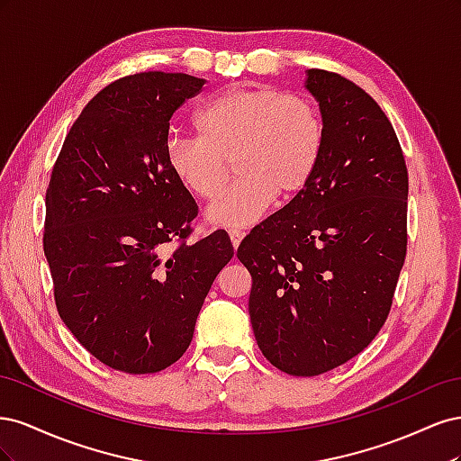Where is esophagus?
Returning a JSON list of instances; mask_svg holds the SVG:
<instances>
[{"label":"esophagus","instance_id":"1","mask_svg":"<svg viewBox=\"0 0 461 461\" xmlns=\"http://www.w3.org/2000/svg\"><path fill=\"white\" fill-rule=\"evenodd\" d=\"M229 236H230L232 248L236 249V248L240 246V242H242V239H244V232H242V230H239V229H230V230H229Z\"/></svg>","mask_w":461,"mask_h":461}]
</instances>
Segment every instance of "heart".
<instances>
[{
    "mask_svg": "<svg viewBox=\"0 0 461 461\" xmlns=\"http://www.w3.org/2000/svg\"><path fill=\"white\" fill-rule=\"evenodd\" d=\"M196 127L200 136L167 138L165 159L180 186L205 202L224 187L233 161L240 180L207 209L221 227L252 225L275 196H300L323 156V119L302 94L229 86L203 105Z\"/></svg>",
    "mask_w": 461,
    "mask_h": 461,
    "instance_id": "b5f03b06",
    "label": "heart"
}]
</instances>
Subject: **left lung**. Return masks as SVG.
Masks as SVG:
<instances>
[{"mask_svg": "<svg viewBox=\"0 0 461 461\" xmlns=\"http://www.w3.org/2000/svg\"><path fill=\"white\" fill-rule=\"evenodd\" d=\"M325 146L305 190L239 246L261 354L315 376L364 352L393 305L408 248V169L384 111L352 80L310 68Z\"/></svg>", "mask_w": 461, "mask_h": 461, "instance_id": "left-lung-1", "label": "left lung"}]
</instances>
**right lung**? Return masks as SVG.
<instances>
[{
    "mask_svg": "<svg viewBox=\"0 0 461 461\" xmlns=\"http://www.w3.org/2000/svg\"><path fill=\"white\" fill-rule=\"evenodd\" d=\"M203 82L161 71L111 82L82 109L51 169L44 254L55 305L75 339L122 373H158L186 352L234 256L225 230L186 242L198 205L165 159L169 121Z\"/></svg>",
    "mask_w": 461,
    "mask_h": 461,
    "instance_id": "obj_1",
    "label": "right lung"
}]
</instances>
